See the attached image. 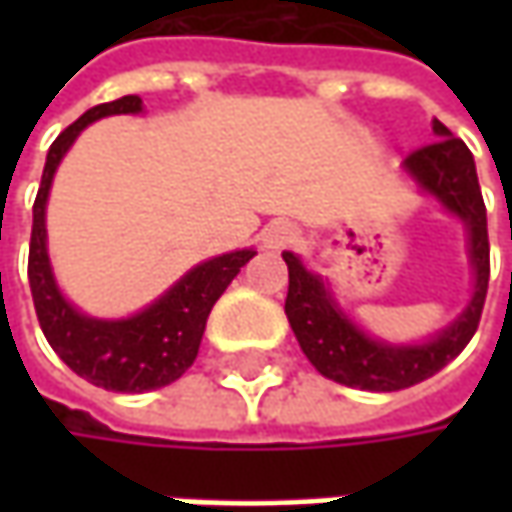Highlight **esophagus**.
I'll return each instance as SVG.
<instances>
[{"label": "esophagus", "mask_w": 512, "mask_h": 512, "mask_svg": "<svg viewBox=\"0 0 512 512\" xmlns=\"http://www.w3.org/2000/svg\"><path fill=\"white\" fill-rule=\"evenodd\" d=\"M296 239H299V230H296V225H290V222H273V225H267L265 233H262V242H265V247H270V250L290 247Z\"/></svg>", "instance_id": "34e87169"}]
</instances>
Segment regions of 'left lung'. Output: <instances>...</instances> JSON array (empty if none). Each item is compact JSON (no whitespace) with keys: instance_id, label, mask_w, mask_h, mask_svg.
Masks as SVG:
<instances>
[{"instance_id":"obj_1","label":"left lung","mask_w":512,"mask_h":512,"mask_svg":"<svg viewBox=\"0 0 512 512\" xmlns=\"http://www.w3.org/2000/svg\"><path fill=\"white\" fill-rule=\"evenodd\" d=\"M436 142L413 150L404 159V173L433 196L439 205L462 219L467 230V253L473 267V293L462 313L439 330L436 336L416 344H390L364 333L319 273H310L296 253L285 250L290 285H287L285 313L299 347L310 364L333 382L393 393L430 379L444 364H450L473 339L482 319L487 279H490V242H487V210L482 187L476 176L473 153L462 139H456L439 119H433Z\"/></svg>"}]
</instances>
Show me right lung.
<instances>
[{
    "label": "right lung",
    "mask_w": 512,
    "mask_h": 512,
    "mask_svg": "<svg viewBox=\"0 0 512 512\" xmlns=\"http://www.w3.org/2000/svg\"><path fill=\"white\" fill-rule=\"evenodd\" d=\"M119 113H142V99L122 96L116 102L85 110L50 145L42 185L33 202L28 279L42 333L76 376L113 393H145L176 382L196 362L210 310L236 279V273L256 256V250H233L190 267L156 302L128 319H96L70 305L56 285L48 256L45 210L50 185L76 136L90 122Z\"/></svg>",
    "instance_id": "right-lung-1"
}]
</instances>
